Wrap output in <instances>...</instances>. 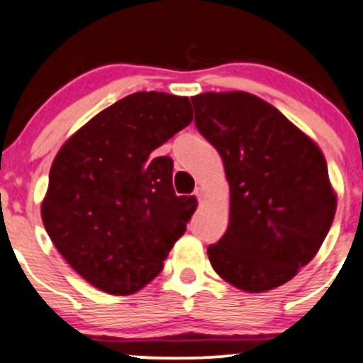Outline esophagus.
I'll return each instance as SVG.
<instances>
[{
  "mask_svg": "<svg viewBox=\"0 0 363 363\" xmlns=\"http://www.w3.org/2000/svg\"><path fill=\"white\" fill-rule=\"evenodd\" d=\"M194 196H196L199 201L203 199V197H204V189H203V186H197V189L194 190Z\"/></svg>",
  "mask_w": 363,
  "mask_h": 363,
  "instance_id": "1",
  "label": "esophagus"
}]
</instances>
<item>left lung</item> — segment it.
Wrapping results in <instances>:
<instances>
[{"instance_id": "1", "label": "left lung", "mask_w": 363, "mask_h": 363, "mask_svg": "<svg viewBox=\"0 0 363 363\" xmlns=\"http://www.w3.org/2000/svg\"><path fill=\"white\" fill-rule=\"evenodd\" d=\"M196 127L218 150L230 186L225 234L209 262L245 292H265L311 262L335 215L320 148L283 113L246 92L192 98Z\"/></svg>"}]
</instances>
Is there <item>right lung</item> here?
I'll return each mask as SVG.
<instances>
[{
	"instance_id": "obj_1",
	"label": "right lung",
	"mask_w": 363,
	"mask_h": 363,
	"mask_svg": "<svg viewBox=\"0 0 363 363\" xmlns=\"http://www.w3.org/2000/svg\"><path fill=\"white\" fill-rule=\"evenodd\" d=\"M190 122L189 98L134 92L89 121L55 155L43 225L96 289L141 290L186 230L197 201L174 194L173 159L155 150Z\"/></svg>"
}]
</instances>
